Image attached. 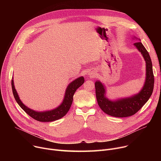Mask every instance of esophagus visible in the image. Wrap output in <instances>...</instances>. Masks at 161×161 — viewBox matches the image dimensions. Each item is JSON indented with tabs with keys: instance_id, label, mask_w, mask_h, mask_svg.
<instances>
[{
	"instance_id": "34e87169",
	"label": "esophagus",
	"mask_w": 161,
	"mask_h": 161,
	"mask_svg": "<svg viewBox=\"0 0 161 161\" xmlns=\"http://www.w3.org/2000/svg\"><path fill=\"white\" fill-rule=\"evenodd\" d=\"M88 75L90 76V77H94V76L96 75V72L94 71H92V72H89Z\"/></svg>"
}]
</instances>
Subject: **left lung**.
I'll use <instances>...</instances> for the list:
<instances>
[{"label":"left lung","instance_id":"left-lung-1","mask_svg":"<svg viewBox=\"0 0 161 161\" xmlns=\"http://www.w3.org/2000/svg\"><path fill=\"white\" fill-rule=\"evenodd\" d=\"M135 39L140 40L134 36ZM134 46L141 53L146 61V76L142 89L138 93L133 96L115 100L106 97V90L104 84L96 81L95 91L97 103L102 110L106 114L115 117H129L138 112L149 99L154 87V75L151 59L147 51L141 42H135Z\"/></svg>","mask_w":161,"mask_h":161}]
</instances>
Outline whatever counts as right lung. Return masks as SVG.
<instances>
[{"mask_svg": "<svg viewBox=\"0 0 161 161\" xmlns=\"http://www.w3.org/2000/svg\"><path fill=\"white\" fill-rule=\"evenodd\" d=\"M84 83V78L83 76L76 78L71 83L69 84L67 86L64 99L62 103L59 105L57 108L52 109V110L44 111V112H37L35 110L28 108L27 106H25L20 100L19 95L17 92L14 83V78L12 80V88L14 98L16 100L17 103L19 106L26 112L29 115H30L33 119H35L36 121L41 122H50L56 121L57 119H61L64 117L70 108L73 101V96L75 93V91L77 90L82 84Z\"/></svg>", "mask_w": 161, "mask_h": 161, "instance_id": "1", "label": "right lung"}]
</instances>
